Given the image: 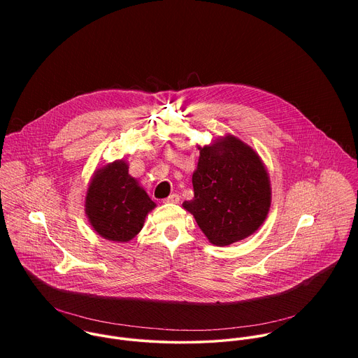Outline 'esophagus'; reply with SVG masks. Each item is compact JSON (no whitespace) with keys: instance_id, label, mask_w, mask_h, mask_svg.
<instances>
[{"instance_id":"34e87169","label":"esophagus","mask_w":358,"mask_h":358,"mask_svg":"<svg viewBox=\"0 0 358 358\" xmlns=\"http://www.w3.org/2000/svg\"><path fill=\"white\" fill-rule=\"evenodd\" d=\"M178 201H180V195L178 194H171L170 196H167L164 199V202H167V203H177Z\"/></svg>"}]
</instances>
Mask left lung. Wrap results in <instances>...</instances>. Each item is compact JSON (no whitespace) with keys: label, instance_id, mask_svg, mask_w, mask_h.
<instances>
[{"label":"left lung","instance_id":"left-lung-1","mask_svg":"<svg viewBox=\"0 0 358 358\" xmlns=\"http://www.w3.org/2000/svg\"><path fill=\"white\" fill-rule=\"evenodd\" d=\"M194 198L184 201L211 243L227 246L257 231L271 207L268 173L249 145L227 136L199 148Z\"/></svg>","mask_w":358,"mask_h":358}]
</instances>
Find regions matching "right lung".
Masks as SVG:
<instances>
[{"mask_svg":"<svg viewBox=\"0 0 358 358\" xmlns=\"http://www.w3.org/2000/svg\"><path fill=\"white\" fill-rule=\"evenodd\" d=\"M85 207L92 227L100 236L127 242L141 231L145 215L156 203L120 160L96 171L87 188Z\"/></svg>","mask_w":358,"mask_h":358,"instance_id":"add662e5","label":"right lung"}]
</instances>
